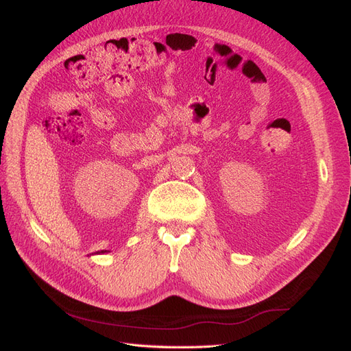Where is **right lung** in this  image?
I'll use <instances>...</instances> for the list:
<instances>
[{
    "label": "right lung",
    "mask_w": 351,
    "mask_h": 351,
    "mask_svg": "<svg viewBox=\"0 0 351 351\" xmlns=\"http://www.w3.org/2000/svg\"><path fill=\"white\" fill-rule=\"evenodd\" d=\"M105 252H106V251H101V254H105Z\"/></svg>",
    "instance_id": "obj_1"
}]
</instances>
